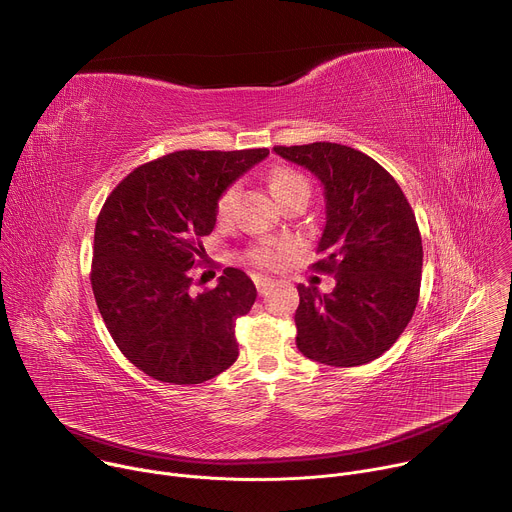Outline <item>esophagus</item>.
<instances>
[{
    "label": "esophagus",
    "instance_id": "1",
    "mask_svg": "<svg viewBox=\"0 0 512 512\" xmlns=\"http://www.w3.org/2000/svg\"><path fill=\"white\" fill-rule=\"evenodd\" d=\"M253 281H255V287H257V291H259V296H265L267 291L273 287V281L267 279V277H255Z\"/></svg>",
    "mask_w": 512,
    "mask_h": 512
}]
</instances>
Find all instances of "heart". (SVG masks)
Instances as JSON below:
<instances>
[{
	"label": "heart",
	"mask_w": 512,
	"mask_h": 512,
	"mask_svg": "<svg viewBox=\"0 0 512 512\" xmlns=\"http://www.w3.org/2000/svg\"><path fill=\"white\" fill-rule=\"evenodd\" d=\"M269 188L273 192V196L277 198V202L285 200L289 194H294L298 190H310L308 186V180L296 172V170H289V168H277L271 172L269 176ZM235 200H237V186L231 184L227 186L221 194H218L216 202H214V216L218 223H225L229 221V216L233 212V206H235ZM287 245H275V243H261L257 245L249 259L253 265L261 267V269H277L287 253Z\"/></svg>",
	"instance_id": "obj_1"
}]
</instances>
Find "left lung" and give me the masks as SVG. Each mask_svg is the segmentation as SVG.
Returning <instances> with one entry per match:
<instances>
[{
    "label": "left lung",
    "instance_id": "8db88e82",
    "mask_svg": "<svg viewBox=\"0 0 512 512\" xmlns=\"http://www.w3.org/2000/svg\"><path fill=\"white\" fill-rule=\"evenodd\" d=\"M322 184L326 227L312 271L334 275L332 294L298 285L300 352L330 367H358L387 352L407 328L421 287L423 247L395 178L348 145H275Z\"/></svg>",
    "mask_w": 512,
    "mask_h": 512
}]
</instances>
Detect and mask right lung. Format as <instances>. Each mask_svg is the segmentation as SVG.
<instances>
[{
    "mask_svg": "<svg viewBox=\"0 0 512 512\" xmlns=\"http://www.w3.org/2000/svg\"><path fill=\"white\" fill-rule=\"evenodd\" d=\"M267 148L182 150L143 164L107 196L97 225L91 285L101 318L139 371L174 385H198L239 356L237 318L257 289L227 267L216 287L192 294V267L204 263L214 202Z\"/></svg>",
    "mask_w": 512,
    "mask_h": 512,
    "instance_id": "obj_1",
    "label": "right lung"
}]
</instances>
